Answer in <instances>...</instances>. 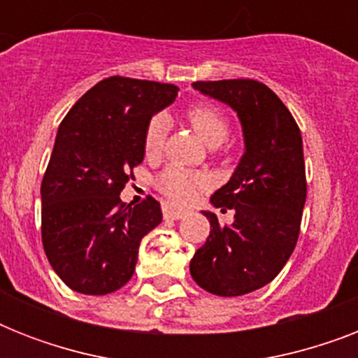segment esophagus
<instances>
[{
	"label": "esophagus",
	"mask_w": 358,
	"mask_h": 358,
	"mask_svg": "<svg viewBox=\"0 0 358 358\" xmlns=\"http://www.w3.org/2000/svg\"><path fill=\"white\" fill-rule=\"evenodd\" d=\"M187 215V210L184 208L174 206V204H163V217L171 219V221H178Z\"/></svg>",
	"instance_id": "esophagus-1"
}]
</instances>
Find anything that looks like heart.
Here are the masks:
<instances>
[{
    "label": "heart",
    "instance_id": "b5f03b06",
    "mask_svg": "<svg viewBox=\"0 0 358 358\" xmlns=\"http://www.w3.org/2000/svg\"><path fill=\"white\" fill-rule=\"evenodd\" d=\"M187 119H189L191 126L195 128L196 134L201 135V139L208 146H219L229 137V119L215 106L199 103V106L187 111ZM167 129L169 122L163 115H157L148 122L145 131V141H143L146 156L154 157L162 152ZM201 184L202 176L189 173V171H185L184 167H178V165H169L157 174L156 178L157 189L171 196V199H174V201H187L193 195L196 185Z\"/></svg>",
    "mask_w": 358,
    "mask_h": 358
}]
</instances>
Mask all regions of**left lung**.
<instances>
[{"label": "left lung", "mask_w": 358, "mask_h": 358, "mask_svg": "<svg viewBox=\"0 0 358 358\" xmlns=\"http://www.w3.org/2000/svg\"><path fill=\"white\" fill-rule=\"evenodd\" d=\"M193 89L227 103L243 131V156L210 202L234 210V223L210 221L206 243L191 258V277L221 297H238L277 277L297 243L306 201L299 126L280 98L255 80L196 81Z\"/></svg>", "instance_id": "1"}]
</instances>
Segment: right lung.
Returning a JSON list of instances; mask_svg holds the SVG:
<instances>
[{
	"instance_id": "add662e5",
	"label": "right lung",
	"mask_w": 358,
	"mask_h": 358,
	"mask_svg": "<svg viewBox=\"0 0 358 358\" xmlns=\"http://www.w3.org/2000/svg\"><path fill=\"white\" fill-rule=\"evenodd\" d=\"M178 87L113 76L89 89L57 129L42 178V245L70 289L117 292L135 271L141 239L162 223L156 199L128 206L120 191L145 157L150 119Z\"/></svg>"
}]
</instances>
